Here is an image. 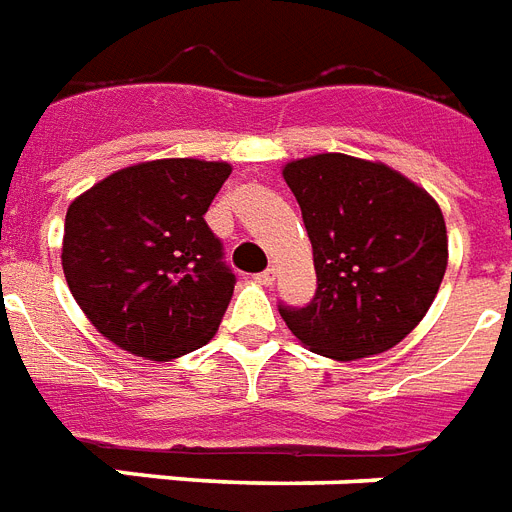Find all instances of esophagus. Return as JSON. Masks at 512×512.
<instances>
[{
    "mask_svg": "<svg viewBox=\"0 0 512 512\" xmlns=\"http://www.w3.org/2000/svg\"><path fill=\"white\" fill-rule=\"evenodd\" d=\"M255 279H257V282H260V284H263V287H271V284L276 282V268H268V271L257 273Z\"/></svg>",
    "mask_w": 512,
    "mask_h": 512,
    "instance_id": "esophagus-1",
    "label": "esophagus"
}]
</instances>
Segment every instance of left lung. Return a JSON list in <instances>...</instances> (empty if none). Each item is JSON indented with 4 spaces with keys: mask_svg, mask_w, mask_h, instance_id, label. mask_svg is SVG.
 Segmentation results:
<instances>
[{
    "mask_svg": "<svg viewBox=\"0 0 512 512\" xmlns=\"http://www.w3.org/2000/svg\"><path fill=\"white\" fill-rule=\"evenodd\" d=\"M314 249L317 295L279 308L306 349L338 362L384 354L438 295L446 220L421 185L381 161L319 152L284 163Z\"/></svg>",
    "mask_w": 512,
    "mask_h": 512,
    "instance_id": "obj_1",
    "label": "left lung"
}]
</instances>
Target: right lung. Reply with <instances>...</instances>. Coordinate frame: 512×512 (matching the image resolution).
Returning a JSON list of instances; mask_svg holds the SVG:
<instances>
[{
  "mask_svg": "<svg viewBox=\"0 0 512 512\" xmlns=\"http://www.w3.org/2000/svg\"><path fill=\"white\" fill-rule=\"evenodd\" d=\"M230 171L201 158L134 163L69 204L66 284L107 341L152 362L212 341L236 279L204 214Z\"/></svg>",
  "mask_w": 512,
  "mask_h": 512,
  "instance_id": "add662e5",
  "label": "right lung"
}]
</instances>
